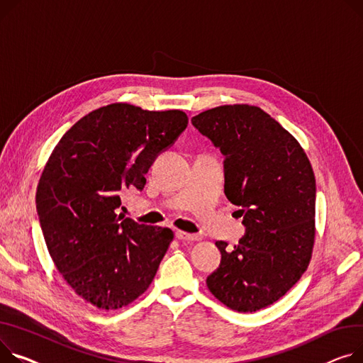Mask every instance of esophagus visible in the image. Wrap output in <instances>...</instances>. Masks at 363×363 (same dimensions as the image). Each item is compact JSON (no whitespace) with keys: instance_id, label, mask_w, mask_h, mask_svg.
<instances>
[{"instance_id":"34e87169","label":"esophagus","mask_w":363,"mask_h":363,"mask_svg":"<svg viewBox=\"0 0 363 363\" xmlns=\"http://www.w3.org/2000/svg\"><path fill=\"white\" fill-rule=\"evenodd\" d=\"M177 238H178L179 240H188V242H194V240H200V239H201L200 235L186 233V232H182V230H178V232H177Z\"/></svg>"}]
</instances>
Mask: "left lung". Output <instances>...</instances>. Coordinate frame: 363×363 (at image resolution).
Masks as SVG:
<instances>
[{
	"label": "left lung",
	"mask_w": 363,
	"mask_h": 363,
	"mask_svg": "<svg viewBox=\"0 0 363 363\" xmlns=\"http://www.w3.org/2000/svg\"><path fill=\"white\" fill-rule=\"evenodd\" d=\"M225 156V194L245 235L208 277L210 292L238 312L279 301L306 270L315 238V177L296 138L262 109L225 105L191 119Z\"/></svg>",
	"instance_id": "obj_1"
}]
</instances>
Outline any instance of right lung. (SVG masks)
<instances>
[{
	"label": "right lung",
	"instance_id": "1",
	"mask_svg": "<svg viewBox=\"0 0 363 363\" xmlns=\"http://www.w3.org/2000/svg\"><path fill=\"white\" fill-rule=\"evenodd\" d=\"M186 125L182 111L112 104L77 121L48 160L39 223L58 272L89 303L119 309L153 281L174 232L118 214L121 194L144 188L155 159Z\"/></svg>",
	"mask_w": 363,
	"mask_h": 363
}]
</instances>
